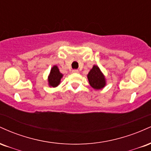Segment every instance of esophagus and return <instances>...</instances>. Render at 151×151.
Returning a JSON list of instances; mask_svg holds the SVG:
<instances>
[{"label": "esophagus", "mask_w": 151, "mask_h": 151, "mask_svg": "<svg viewBox=\"0 0 151 151\" xmlns=\"http://www.w3.org/2000/svg\"><path fill=\"white\" fill-rule=\"evenodd\" d=\"M72 72H73V73H78V72H79V71H78L77 70H72Z\"/></svg>", "instance_id": "esophagus-1"}]
</instances>
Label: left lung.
I'll return each instance as SVG.
<instances>
[{
  "label": "left lung",
  "instance_id": "left-lung-1",
  "mask_svg": "<svg viewBox=\"0 0 151 151\" xmlns=\"http://www.w3.org/2000/svg\"><path fill=\"white\" fill-rule=\"evenodd\" d=\"M88 80L91 87L95 89H101L106 85V79L98 66L93 65L87 74Z\"/></svg>",
  "mask_w": 151,
  "mask_h": 151
}]
</instances>
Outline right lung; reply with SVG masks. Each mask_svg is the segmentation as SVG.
<instances>
[{
    "mask_svg": "<svg viewBox=\"0 0 151 151\" xmlns=\"http://www.w3.org/2000/svg\"><path fill=\"white\" fill-rule=\"evenodd\" d=\"M63 77V74L60 73L58 66H53L52 68L50 70V73L48 77V83L50 86L56 87L60 83L62 77Z\"/></svg>",
    "mask_w": 151,
    "mask_h": 151,
    "instance_id": "obj_1",
    "label": "right lung"
}]
</instances>
